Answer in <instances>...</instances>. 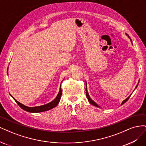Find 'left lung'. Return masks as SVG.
Masks as SVG:
<instances>
[{
	"label": "left lung",
	"instance_id": "left-lung-1",
	"mask_svg": "<svg viewBox=\"0 0 146 146\" xmlns=\"http://www.w3.org/2000/svg\"><path fill=\"white\" fill-rule=\"evenodd\" d=\"M127 35V36H128V37H129L130 39V36H129V35H128L127 34H126ZM130 41H131V42H132V41H131V39H130ZM137 86H138V85H136V88L137 87ZM86 98H88V101H89L90 102V103L91 104H92V105H94V106H96V107H99V106L98 105V104H97L96 103H95L93 101V100H92L91 98H90V96H89V94H88V91H87V88H86ZM131 96H129V97H128V98L126 99H125L124 100H123V102H122V104L121 105H123V104H124L125 102H126L128 100H129V99L130 98V97Z\"/></svg>",
	"mask_w": 146,
	"mask_h": 146
}]
</instances>
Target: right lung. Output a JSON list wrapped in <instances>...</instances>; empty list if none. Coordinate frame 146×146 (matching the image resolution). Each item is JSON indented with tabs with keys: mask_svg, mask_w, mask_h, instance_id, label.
I'll return each mask as SVG.
<instances>
[{
	"mask_svg": "<svg viewBox=\"0 0 146 146\" xmlns=\"http://www.w3.org/2000/svg\"><path fill=\"white\" fill-rule=\"evenodd\" d=\"M7 74H8V72H7ZM61 94H62V91H61V85H60V91H59L58 94V95H57L56 98L54 100L52 101L51 102L48 103L47 104L41 105V106H38V107H27V106L24 105L23 104H22L20 102H19L18 101H17L11 94H10V96L13 98V99L15 100L17 104H18L19 107L22 109H23L24 110H25V111H28V112H30V113H39V112H43V111H48V110H50L53 108L55 107L56 106L58 105V103H59V102H60V99H61Z\"/></svg>",
	"mask_w": 146,
	"mask_h": 146,
	"instance_id": "right-lung-1",
	"label": "right lung"
}]
</instances>
